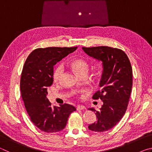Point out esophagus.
Wrapping results in <instances>:
<instances>
[{
  "mask_svg": "<svg viewBox=\"0 0 152 152\" xmlns=\"http://www.w3.org/2000/svg\"><path fill=\"white\" fill-rule=\"evenodd\" d=\"M85 109H86V107H84V105H78V106H77V110H84Z\"/></svg>",
  "mask_w": 152,
  "mask_h": 152,
  "instance_id": "34e87169",
  "label": "esophagus"
}]
</instances>
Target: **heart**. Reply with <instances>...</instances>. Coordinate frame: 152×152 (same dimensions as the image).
<instances>
[{
    "label": "heart",
    "instance_id": "b5f03b06",
    "mask_svg": "<svg viewBox=\"0 0 152 152\" xmlns=\"http://www.w3.org/2000/svg\"><path fill=\"white\" fill-rule=\"evenodd\" d=\"M70 66L75 71V72L80 76L84 75V74H88V63L86 60H83V59H74V60L70 61ZM63 72L64 68L62 66L59 65L58 66H57V68H56L54 71V73H53V80H54L55 82H58L60 81Z\"/></svg>",
    "mask_w": 152,
    "mask_h": 152
}]
</instances>
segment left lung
I'll list each match as a JSON object with an SVG mask.
<instances>
[{
  "instance_id": "1",
  "label": "left lung",
  "mask_w": 152,
  "mask_h": 152,
  "mask_svg": "<svg viewBox=\"0 0 152 152\" xmlns=\"http://www.w3.org/2000/svg\"><path fill=\"white\" fill-rule=\"evenodd\" d=\"M90 57L102 61V73L99 83L101 91L94 99H101L103 104L99 111L94 108L97 121L88 126L90 130L103 132L110 129L124 116L132 92L133 73L130 61L121 50L108 46L82 48Z\"/></svg>"
}]
</instances>
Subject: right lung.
<instances>
[{
  "label": "right lung",
  "instance_id": "obj_1",
  "mask_svg": "<svg viewBox=\"0 0 152 152\" xmlns=\"http://www.w3.org/2000/svg\"><path fill=\"white\" fill-rule=\"evenodd\" d=\"M75 48H38L28 56L23 68L20 89L25 109L33 124L46 133L60 132L76 108L71 104L53 107L47 98L53 82V66Z\"/></svg>",
  "mask_w": 152,
  "mask_h": 152
}]
</instances>
